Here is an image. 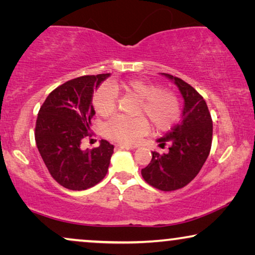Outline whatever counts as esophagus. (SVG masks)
<instances>
[{
	"label": "esophagus",
	"instance_id": "esophagus-1",
	"mask_svg": "<svg viewBox=\"0 0 255 255\" xmlns=\"http://www.w3.org/2000/svg\"><path fill=\"white\" fill-rule=\"evenodd\" d=\"M116 148L120 149H134V146H128V145H124V144H118L116 145Z\"/></svg>",
	"mask_w": 255,
	"mask_h": 255
}]
</instances>
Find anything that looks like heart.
<instances>
[{"mask_svg": "<svg viewBox=\"0 0 255 255\" xmlns=\"http://www.w3.org/2000/svg\"><path fill=\"white\" fill-rule=\"evenodd\" d=\"M117 92L131 94L139 99L137 114L146 115L155 130H168L179 120L181 104L175 94L161 89L155 83L137 79L100 87L93 97V106L100 116H108L116 110ZM103 130L111 140L133 145L147 133L149 125L144 117L116 116L104 124Z\"/></svg>", "mask_w": 255, "mask_h": 255, "instance_id": "1", "label": "heart"}]
</instances>
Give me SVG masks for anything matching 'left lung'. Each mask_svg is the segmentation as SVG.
<instances>
[{
  "label": "left lung",
  "instance_id": "8db88e82",
  "mask_svg": "<svg viewBox=\"0 0 255 255\" xmlns=\"http://www.w3.org/2000/svg\"><path fill=\"white\" fill-rule=\"evenodd\" d=\"M161 74L175 83L183 97L182 120L156 140L160 147L169 142V151L152 152L141 175L156 189L172 191L187 186L203 167L211 149L212 120L204 99L193 87L176 76Z\"/></svg>",
  "mask_w": 255,
  "mask_h": 255
}]
</instances>
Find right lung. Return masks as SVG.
Instances as JSON below:
<instances>
[{
  "label": "right lung",
  "instance_id": "right-lung-1",
  "mask_svg": "<svg viewBox=\"0 0 255 255\" xmlns=\"http://www.w3.org/2000/svg\"><path fill=\"white\" fill-rule=\"evenodd\" d=\"M109 76L86 75L62 83L50 93L38 113V151L51 176L67 189H88L107 175L114 145L102 139L99 147L82 149L81 141L90 135L94 89Z\"/></svg>",
  "mask_w": 255,
  "mask_h": 255
}]
</instances>
